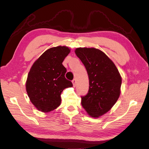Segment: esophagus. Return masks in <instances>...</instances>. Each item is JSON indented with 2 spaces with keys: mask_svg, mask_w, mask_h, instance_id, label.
Segmentation results:
<instances>
[{
  "mask_svg": "<svg viewBox=\"0 0 149 149\" xmlns=\"http://www.w3.org/2000/svg\"><path fill=\"white\" fill-rule=\"evenodd\" d=\"M72 83H73V86L75 87V86H76V79H73V81H72Z\"/></svg>",
  "mask_w": 149,
  "mask_h": 149,
  "instance_id": "obj_1",
  "label": "esophagus"
}]
</instances>
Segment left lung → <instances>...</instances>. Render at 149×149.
<instances>
[{
    "instance_id": "left-lung-1",
    "label": "left lung",
    "mask_w": 149,
    "mask_h": 149,
    "mask_svg": "<svg viewBox=\"0 0 149 149\" xmlns=\"http://www.w3.org/2000/svg\"><path fill=\"white\" fill-rule=\"evenodd\" d=\"M76 55L84 65L89 77L88 93L81 96V105L93 118L109 111L120 96L122 79L118 70L104 53L94 48H78Z\"/></svg>"
}]
</instances>
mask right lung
I'll list each match as a JSON object with an SVG mask.
<instances>
[{
	"label": "right lung",
	"mask_w": 149,
	"mask_h": 149,
	"mask_svg": "<svg viewBox=\"0 0 149 149\" xmlns=\"http://www.w3.org/2000/svg\"><path fill=\"white\" fill-rule=\"evenodd\" d=\"M70 52L66 47L58 46L45 52L31 66L26 82L31 102L39 111L50 112L60 105L61 94L73 86L66 79V68L62 63Z\"/></svg>",
	"instance_id": "add662e5"
}]
</instances>
